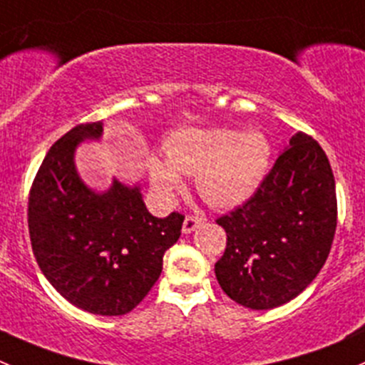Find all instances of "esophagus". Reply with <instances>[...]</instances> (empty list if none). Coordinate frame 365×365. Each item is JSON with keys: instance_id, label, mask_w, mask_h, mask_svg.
<instances>
[{"instance_id": "obj_1", "label": "esophagus", "mask_w": 365, "mask_h": 365, "mask_svg": "<svg viewBox=\"0 0 365 365\" xmlns=\"http://www.w3.org/2000/svg\"><path fill=\"white\" fill-rule=\"evenodd\" d=\"M199 225H200V218L186 217L185 218V224H182V232H185V235H190V232L195 231V229L199 227Z\"/></svg>"}]
</instances>
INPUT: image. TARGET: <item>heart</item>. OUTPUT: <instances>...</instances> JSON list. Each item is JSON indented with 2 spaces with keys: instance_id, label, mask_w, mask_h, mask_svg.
I'll return each instance as SVG.
<instances>
[{
  "instance_id": "obj_1",
  "label": "heart",
  "mask_w": 365,
  "mask_h": 365,
  "mask_svg": "<svg viewBox=\"0 0 365 365\" xmlns=\"http://www.w3.org/2000/svg\"><path fill=\"white\" fill-rule=\"evenodd\" d=\"M165 158L148 159L152 188L165 202L195 175V188L210 206L231 210L247 202L270 170L272 147L259 130L232 128H180L166 140Z\"/></svg>"
}]
</instances>
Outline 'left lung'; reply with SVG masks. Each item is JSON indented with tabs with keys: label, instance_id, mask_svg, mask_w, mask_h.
I'll use <instances>...</instances> for the list:
<instances>
[{
	"label": "left lung",
	"instance_id": "8db88e82",
	"mask_svg": "<svg viewBox=\"0 0 365 365\" xmlns=\"http://www.w3.org/2000/svg\"><path fill=\"white\" fill-rule=\"evenodd\" d=\"M227 232L218 284L251 310H270L315 279L336 227L335 179L321 145L297 133L258 192L217 220Z\"/></svg>",
	"mask_w": 365,
	"mask_h": 365
}]
</instances>
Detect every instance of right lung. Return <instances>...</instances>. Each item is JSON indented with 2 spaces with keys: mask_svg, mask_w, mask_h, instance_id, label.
Masks as SVG:
<instances>
[{
  "mask_svg": "<svg viewBox=\"0 0 365 365\" xmlns=\"http://www.w3.org/2000/svg\"><path fill=\"white\" fill-rule=\"evenodd\" d=\"M102 134V121L76 125L48 150L30 192L29 229L39 269L64 299L89 314L123 315L159 279L185 217H154L140 185L116 177L103 192L86 185L76 148Z\"/></svg>",
  "mask_w": 365,
  "mask_h": 365,
  "instance_id": "obj_1",
  "label": "right lung"
}]
</instances>
